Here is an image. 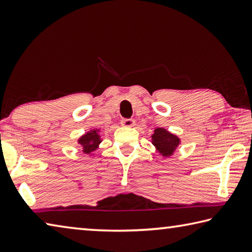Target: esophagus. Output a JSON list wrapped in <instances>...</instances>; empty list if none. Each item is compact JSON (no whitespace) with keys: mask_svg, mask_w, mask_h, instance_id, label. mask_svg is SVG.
Masks as SVG:
<instances>
[{"mask_svg":"<svg viewBox=\"0 0 252 252\" xmlns=\"http://www.w3.org/2000/svg\"><path fill=\"white\" fill-rule=\"evenodd\" d=\"M124 127H133L135 125V121L133 118H124L121 122Z\"/></svg>","mask_w":252,"mask_h":252,"instance_id":"esophagus-1","label":"esophagus"}]
</instances>
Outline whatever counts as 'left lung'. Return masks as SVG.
<instances>
[{"instance_id": "obj_1", "label": "left lung", "mask_w": 252, "mask_h": 252, "mask_svg": "<svg viewBox=\"0 0 252 252\" xmlns=\"http://www.w3.org/2000/svg\"><path fill=\"white\" fill-rule=\"evenodd\" d=\"M153 144L155 145L157 151L159 152L162 156H170L173 155L176 147L179 144V138L177 136L170 134L164 128H156L155 133L152 136Z\"/></svg>"}]
</instances>
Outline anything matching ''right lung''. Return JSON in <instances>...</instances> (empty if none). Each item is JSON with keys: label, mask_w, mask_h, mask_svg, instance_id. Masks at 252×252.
<instances>
[{"label": "right lung", "mask_w": 252, "mask_h": 252, "mask_svg": "<svg viewBox=\"0 0 252 252\" xmlns=\"http://www.w3.org/2000/svg\"><path fill=\"white\" fill-rule=\"evenodd\" d=\"M97 131H98L97 129L88 131L87 134H85L79 138L78 143L83 146V152L85 154H90L92 152H94L97 148V146H98V144L101 142Z\"/></svg>", "instance_id": "obj_1"}]
</instances>
